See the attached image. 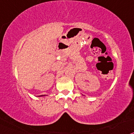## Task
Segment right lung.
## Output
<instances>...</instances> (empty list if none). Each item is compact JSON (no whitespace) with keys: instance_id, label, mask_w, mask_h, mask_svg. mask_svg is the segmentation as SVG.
<instances>
[{"instance_id":"obj_1","label":"right lung","mask_w":134,"mask_h":134,"mask_svg":"<svg viewBox=\"0 0 134 134\" xmlns=\"http://www.w3.org/2000/svg\"><path fill=\"white\" fill-rule=\"evenodd\" d=\"M40 96H43V95H40Z\"/></svg>"}]
</instances>
